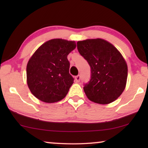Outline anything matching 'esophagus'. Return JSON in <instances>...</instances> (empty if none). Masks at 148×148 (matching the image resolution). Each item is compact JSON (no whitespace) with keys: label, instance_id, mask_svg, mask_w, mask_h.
Wrapping results in <instances>:
<instances>
[{"label":"esophagus","instance_id":"1","mask_svg":"<svg viewBox=\"0 0 148 148\" xmlns=\"http://www.w3.org/2000/svg\"><path fill=\"white\" fill-rule=\"evenodd\" d=\"M80 79H81V76L79 75H77L75 77L76 82H80Z\"/></svg>","mask_w":148,"mask_h":148}]
</instances>
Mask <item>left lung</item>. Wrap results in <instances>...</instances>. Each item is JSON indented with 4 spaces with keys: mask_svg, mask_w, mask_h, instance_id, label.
I'll return each instance as SVG.
<instances>
[{
    "mask_svg": "<svg viewBox=\"0 0 148 148\" xmlns=\"http://www.w3.org/2000/svg\"><path fill=\"white\" fill-rule=\"evenodd\" d=\"M77 46L91 68L90 80L84 87L87 97L100 104L114 102L127 84L128 69L123 56L112 44L100 38L79 41Z\"/></svg>",
    "mask_w": 148,
    "mask_h": 148,
    "instance_id": "8db88e82",
    "label": "left lung"
}]
</instances>
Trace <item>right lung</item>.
I'll return each instance as SVG.
<instances>
[{
  "label": "right lung",
  "instance_id": "obj_1",
  "mask_svg": "<svg viewBox=\"0 0 148 148\" xmlns=\"http://www.w3.org/2000/svg\"><path fill=\"white\" fill-rule=\"evenodd\" d=\"M76 47L74 41L52 39L42 44L27 64V83L34 96L46 103L63 99L73 84L67 55Z\"/></svg>",
  "mask_w": 148,
  "mask_h": 148
}]
</instances>
